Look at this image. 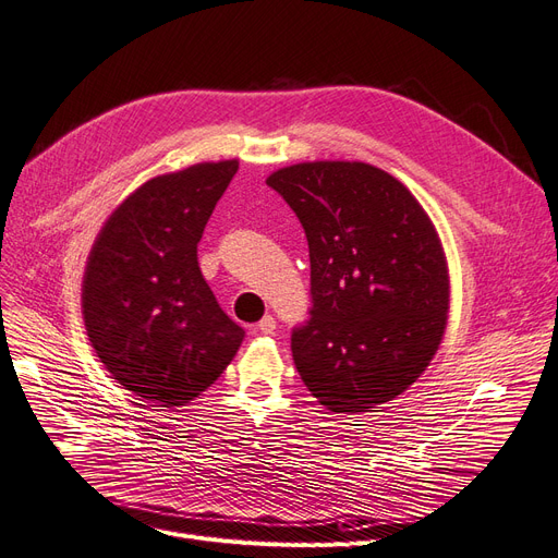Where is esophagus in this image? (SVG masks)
<instances>
[{"label":"esophagus","mask_w":558,"mask_h":558,"mask_svg":"<svg viewBox=\"0 0 558 558\" xmlns=\"http://www.w3.org/2000/svg\"><path fill=\"white\" fill-rule=\"evenodd\" d=\"M256 330L263 332V335H272L277 330V320L270 314H267V316L260 318V323L256 325Z\"/></svg>","instance_id":"1"}]
</instances>
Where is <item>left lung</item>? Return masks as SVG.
I'll return each mask as SVG.
<instances>
[{"instance_id": "left-lung-1", "label": "left lung", "mask_w": 558, "mask_h": 558, "mask_svg": "<svg viewBox=\"0 0 558 558\" xmlns=\"http://www.w3.org/2000/svg\"><path fill=\"white\" fill-rule=\"evenodd\" d=\"M267 186L310 244V318L291 351L304 386L335 413H364L407 390L448 323V267L411 191L360 161L288 166Z\"/></svg>"}]
</instances>
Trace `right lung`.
Here are the masks:
<instances>
[{"instance_id":"right-lung-1","label":"right lung","mask_w":558,"mask_h":558,"mask_svg":"<svg viewBox=\"0 0 558 558\" xmlns=\"http://www.w3.org/2000/svg\"><path fill=\"white\" fill-rule=\"evenodd\" d=\"M238 161L145 182L96 238L83 281L87 337L122 388L184 407L223 374L244 330L198 267V242Z\"/></svg>"}]
</instances>
